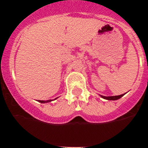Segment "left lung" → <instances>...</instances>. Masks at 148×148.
<instances>
[{
	"instance_id": "8db88e82",
	"label": "left lung",
	"mask_w": 148,
	"mask_h": 148,
	"mask_svg": "<svg viewBox=\"0 0 148 148\" xmlns=\"http://www.w3.org/2000/svg\"><path fill=\"white\" fill-rule=\"evenodd\" d=\"M124 95V94L123 95H117V96H109V97H106V96L101 95V97L106 99V100H110V101H116V100H119L121 97H123Z\"/></svg>"
}]
</instances>
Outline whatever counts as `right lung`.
I'll use <instances>...</instances> for the list:
<instances>
[{
	"mask_svg": "<svg viewBox=\"0 0 148 148\" xmlns=\"http://www.w3.org/2000/svg\"><path fill=\"white\" fill-rule=\"evenodd\" d=\"M56 98H57V97H56ZM51 100H48V101H38V102L42 103H48V102H51Z\"/></svg>",
	"mask_w": 148,
	"mask_h": 148,
	"instance_id": "add662e5",
	"label": "right lung"
}]
</instances>
